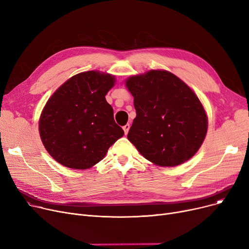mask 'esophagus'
<instances>
[{
  "instance_id": "34e87169",
  "label": "esophagus",
  "mask_w": 249,
  "mask_h": 249,
  "mask_svg": "<svg viewBox=\"0 0 249 249\" xmlns=\"http://www.w3.org/2000/svg\"><path fill=\"white\" fill-rule=\"evenodd\" d=\"M129 129H130V125H129V124H126V125H124V126H123V130H124V132H125V134H126V135L128 134Z\"/></svg>"
}]
</instances>
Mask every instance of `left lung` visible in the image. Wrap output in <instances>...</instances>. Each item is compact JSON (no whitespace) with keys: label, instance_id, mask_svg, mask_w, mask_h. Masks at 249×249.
<instances>
[{"label":"left lung","instance_id":"8db88e82","mask_svg":"<svg viewBox=\"0 0 249 249\" xmlns=\"http://www.w3.org/2000/svg\"><path fill=\"white\" fill-rule=\"evenodd\" d=\"M136 118L127 135L143 158L159 166L185 163L197 153L208 130V116L195 91L164 70L129 76Z\"/></svg>","mask_w":249,"mask_h":249}]
</instances>
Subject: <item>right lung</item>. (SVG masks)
I'll return each instance as SVG.
<instances>
[{"label": "right lung", "instance_id": "add662e5", "mask_svg": "<svg viewBox=\"0 0 249 249\" xmlns=\"http://www.w3.org/2000/svg\"><path fill=\"white\" fill-rule=\"evenodd\" d=\"M115 83L113 74L84 71L69 78L48 99L39 118V134L58 163L90 168L124 135L105 98Z\"/></svg>", "mask_w": 249, "mask_h": 249}]
</instances>
